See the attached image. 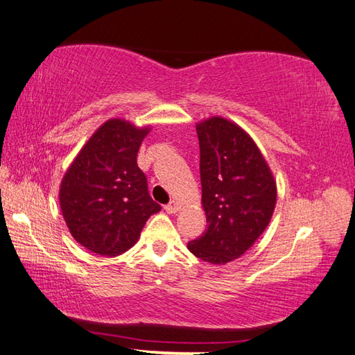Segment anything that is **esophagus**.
I'll list each match as a JSON object with an SVG mask.
<instances>
[{
    "label": "esophagus",
    "mask_w": 355,
    "mask_h": 355,
    "mask_svg": "<svg viewBox=\"0 0 355 355\" xmlns=\"http://www.w3.org/2000/svg\"><path fill=\"white\" fill-rule=\"evenodd\" d=\"M165 211H167L168 214H175V212L180 211V203L178 200H171L168 205H165Z\"/></svg>",
    "instance_id": "34e87169"
}]
</instances>
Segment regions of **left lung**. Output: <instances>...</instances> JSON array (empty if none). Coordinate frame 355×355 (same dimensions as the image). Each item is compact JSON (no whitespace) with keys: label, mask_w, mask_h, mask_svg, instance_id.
Here are the masks:
<instances>
[{"label":"left lung","mask_w":355,"mask_h":355,"mask_svg":"<svg viewBox=\"0 0 355 355\" xmlns=\"http://www.w3.org/2000/svg\"><path fill=\"white\" fill-rule=\"evenodd\" d=\"M196 130L208 227L188 243V250L222 266L240 258L269 226L277 205V180L255 141L237 123L211 116L198 123Z\"/></svg>","instance_id":"8db88e82"}]
</instances>
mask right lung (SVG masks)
Masks as SVG:
<instances>
[{"label": "right lung", "mask_w": 355, "mask_h": 355, "mask_svg": "<svg viewBox=\"0 0 355 355\" xmlns=\"http://www.w3.org/2000/svg\"><path fill=\"white\" fill-rule=\"evenodd\" d=\"M150 125L111 118L86 141L60 182L59 203L73 239L103 257H118L161 211L147 190L137 155Z\"/></svg>", "instance_id": "right-lung-1"}]
</instances>
